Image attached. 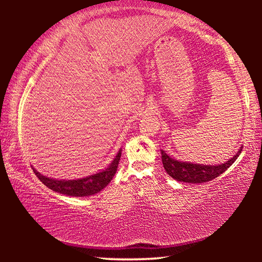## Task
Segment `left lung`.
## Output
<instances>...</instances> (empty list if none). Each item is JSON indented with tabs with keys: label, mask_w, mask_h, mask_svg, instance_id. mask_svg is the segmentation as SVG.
<instances>
[{
	"label": "left lung",
	"mask_w": 262,
	"mask_h": 262,
	"mask_svg": "<svg viewBox=\"0 0 262 262\" xmlns=\"http://www.w3.org/2000/svg\"><path fill=\"white\" fill-rule=\"evenodd\" d=\"M242 149L243 147H241L239 151L236 152L232 158L223 164H219V165H202V164L180 162L171 158L164 150H161V154L163 166L168 176L178 181H184V183L201 184L215 179L224 171H227L239 157Z\"/></svg>",
	"instance_id": "obj_1"
}]
</instances>
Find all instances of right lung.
Segmentation results:
<instances>
[{"mask_svg":"<svg viewBox=\"0 0 262 262\" xmlns=\"http://www.w3.org/2000/svg\"><path fill=\"white\" fill-rule=\"evenodd\" d=\"M121 157V149L119 150L117 156L114 157L112 163L105 168V170L95 173L92 176L85 177V178H79L75 180H57L53 178H48L46 176H42L41 173L33 168V172L35 176L38 177L39 180L41 183L47 186L48 188H51L54 192H57L60 194L68 195V196H90L99 193L101 189H104L106 186L110 184V181L117 172L118 164Z\"/></svg>","mask_w":262,"mask_h":262,"instance_id":"add662e5","label":"right lung"}]
</instances>
